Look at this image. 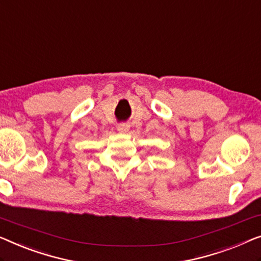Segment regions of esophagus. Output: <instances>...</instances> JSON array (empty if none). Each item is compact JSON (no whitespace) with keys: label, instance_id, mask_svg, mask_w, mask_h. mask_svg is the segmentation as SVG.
Here are the masks:
<instances>
[{"label":"esophagus","instance_id":"34e87169","mask_svg":"<svg viewBox=\"0 0 261 261\" xmlns=\"http://www.w3.org/2000/svg\"><path fill=\"white\" fill-rule=\"evenodd\" d=\"M116 129H118V132H120V133H127V132L129 130V126H128L127 123H121L119 124Z\"/></svg>","mask_w":261,"mask_h":261}]
</instances>
